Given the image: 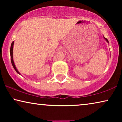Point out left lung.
Here are the masks:
<instances>
[{
	"label": "left lung",
	"mask_w": 122,
	"mask_h": 122,
	"mask_svg": "<svg viewBox=\"0 0 122 122\" xmlns=\"http://www.w3.org/2000/svg\"><path fill=\"white\" fill-rule=\"evenodd\" d=\"M104 39L106 40V41H107V42H108V43H109V42H108V39H107V38H105V37H104Z\"/></svg>",
	"instance_id": "1"
}]
</instances>
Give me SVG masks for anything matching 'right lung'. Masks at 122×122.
Returning <instances> with one entry per match:
<instances>
[{"label": "right lung", "instance_id": "right-lung-1", "mask_svg": "<svg viewBox=\"0 0 122 122\" xmlns=\"http://www.w3.org/2000/svg\"><path fill=\"white\" fill-rule=\"evenodd\" d=\"M13 45H14V41H13L12 43H11V46H10V58H11V64H12V66H13V68H14V69H15V71L16 72H17L18 74H20V73L19 71H18V70L16 69V68L15 67V66L14 64V61H13Z\"/></svg>", "mask_w": 122, "mask_h": 122}]
</instances>
